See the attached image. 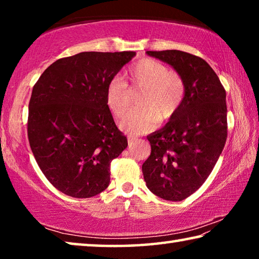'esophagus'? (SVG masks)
<instances>
[{
    "label": "esophagus",
    "mask_w": 259,
    "mask_h": 259,
    "mask_svg": "<svg viewBox=\"0 0 259 259\" xmlns=\"http://www.w3.org/2000/svg\"><path fill=\"white\" fill-rule=\"evenodd\" d=\"M137 140V138L135 137V136H128V142H129V145H133V144Z\"/></svg>",
    "instance_id": "1"
}]
</instances>
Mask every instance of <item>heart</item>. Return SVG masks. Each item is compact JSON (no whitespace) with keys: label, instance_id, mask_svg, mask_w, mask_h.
<instances>
[{"label":"heart","instance_id":"1","mask_svg":"<svg viewBox=\"0 0 259 259\" xmlns=\"http://www.w3.org/2000/svg\"><path fill=\"white\" fill-rule=\"evenodd\" d=\"M125 76L130 88H144L138 98L142 105L131 111L121 121V128L133 135L151 130L156 120L171 119L186 97V82L181 74L168 71L161 61L144 58L126 69ZM106 103L109 111L117 119L123 117L131 104L128 84L120 76H114L106 88Z\"/></svg>","mask_w":259,"mask_h":259}]
</instances>
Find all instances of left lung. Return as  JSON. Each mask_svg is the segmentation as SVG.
<instances>
[{
  "mask_svg": "<svg viewBox=\"0 0 259 259\" xmlns=\"http://www.w3.org/2000/svg\"><path fill=\"white\" fill-rule=\"evenodd\" d=\"M171 65L186 82V97L164 128L147 136L151 155L143 175L152 193L182 201L198 191L227 138L226 91L204 59L179 50L147 51Z\"/></svg>",
  "mask_w": 259,
  "mask_h": 259,
  "instance_id": "8db88e82",
  "label": "left lung"
}]
</instances>
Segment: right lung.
<instances>
[{
	"mask_svg": "<svg viewBox=\"0 0 259 259\" xmlns=\"http://www.w3.org/2000/svg\"><path fill=\"white\" fill-rule=\"evenodd\" d=\"M134 51L80 52L51 64L33 87L29 146L57 190L91 198L106 190L109 165L128 146L106 103L108 82Z\"/></svg>",
	"mask_w": 259,
	"mask_h": 259,
	"instance_id": "right-lung-1",
	"label": "right lung"
}]
</instances>
